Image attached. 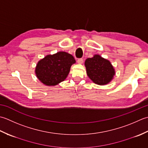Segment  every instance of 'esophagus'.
<instances>
[{
  "instance_id": "esophagus-1",
  "label": "esophagus",
  "mask_w": 148,
  "mask_h": 148,
  "mask_svg": "<svg viewBox=\"0 0 148 148\" xmlns=\"http://www.w3.org/2000/svg\"><path fill=\"white\" fill-rule=\"evenodd\" d=\"M77 63H78V64H82V63H83V59H78L77 60Z\"/></svg>"
}]
</instances>
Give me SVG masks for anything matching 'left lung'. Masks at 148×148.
Wrapping results in <instances>:
<instances>
[{"label":"left lung","mask_w":148,"mask_h":148,"mask_svg":"<svg viewBox=\"0 0 148 148\" xmlns=\"http://www.w3.org/2000/svg\"><path fill=\"white\" fill-rule=\"evenodd\" d=\"M84 65L87 76L98 85L104 86L110 83L116 74L111 62L98 54H95L91 58H87Z\"/></svg>","instance_id":"8db88e82"}]
</instances>
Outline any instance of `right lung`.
<instances>
[{"instance_id":"obj_1","label":"right lung","mask_w":148,"mask_h":148,"mask_svg":"<svg viewBox=\"0 0 148 148\" xmlns=\"http://www.w3.org/2000/svg\"><path fill=\"white\" fill-rule=\"evenodd\" d=\"M76 62L73 56L66 52L47 55L38 61L35 68L36 77L48 86H56L64 81Z\"/></svg>"}]
</instances>
